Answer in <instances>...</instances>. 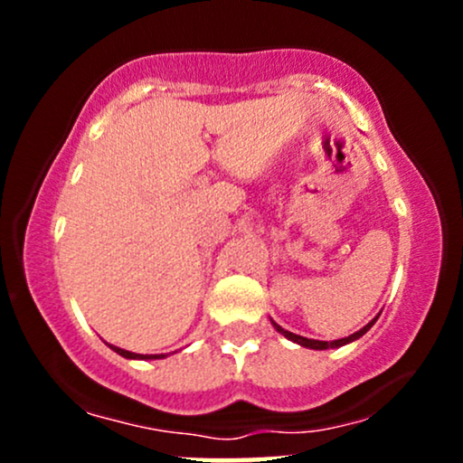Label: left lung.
<instances>
[{"label": "left lung", "mask_w": 463, "mask_h": 463, "mask_svg": "<svg viewBox=\"0 0 463 463\" xmlns=\"http://www.w3.org/2000/svg\"><path fill=\"white\" fill-rule=\"evenodd\" d=\"M374 322H376V317H374V320H372L370 324H365V326L361 328V331L353 333V335H348V337H344V339H335V342H320V339L302 337V335H296V333L285 331V328H283V326H279V324H276V322H272V324H274L276 331H279L280 335H285V337H287V339H291V342L300 344V346H305V348H313V350H326V348H339V346H344V344L354 342V339H359L361 335L368 333V331H370V326H372V324H374Z\"/></svg>", "instance_id": "8db88e82"}]
</instances>
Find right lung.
<instances>
[{"mask_svg":"<svg viewBox=\"0 0 463 463\" xmlns=\"http://www.w3.org/2000/svg\"><path fill=\"white\" fill-rule=\"evenodd\" d=\"M115 350L117 354H121V357L126 359H161L165 354H137V353H130V350H124V348H117V346H110Z\"/></svg>","mask_w":463,"mask_h":463,"instance_id":"add662e5","label":"right lung"}]
</instances>
